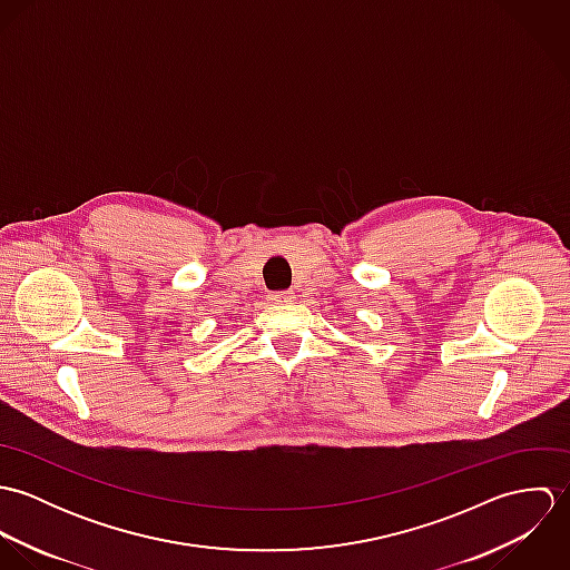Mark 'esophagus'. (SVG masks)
Masks as SVG:
<instances>
[{
	"mask_svg": "<svg viewBox=\"0 0 570 570\" xmlns=\"http://www.w3.org/2000/svg\"><path fill=\"white\" fill-rule=\"evenodd\" d=\"M296 296H294V292H276V294H272V301H276V303H292Z\"/></svg>",
	"mask_w": 570,
	"mask_h": 570,
	"instance_id": "obj_1",
	"label": "esophagus"
}]
</instances>
